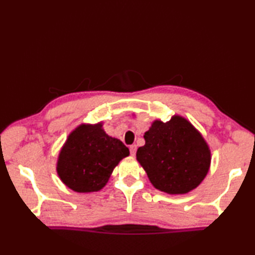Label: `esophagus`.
<instances>
[{
  "instance_id": "obj_1",
  "label": "esophagus",
  "mask_w": 255,
  "mask_h": 255,
  "mask_svg": "<svg viewBox=\"0 0 255 255\" xmlns=\"http://www.w3.org/2000/svg\"><path fill=\"white\" fill-rule=\"evenodd\" d=\"M136 148H137V146L135 144L129 146V150H130V155H132V156L136 154Z\"/></svg>"
}]
</instances>
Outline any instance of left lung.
<instances>
[{
    "mask_svg": "<svg viewBox=\"0 0 255 255\" xmlns=\"http://www.w3.org/2000/svg\"><path fill=\"white\" fill-rule=\"evenodd\" d=\"M144 138L136 157L155 188L172 195L187 193L205 179L209 148L188 120L179 116L169 123L156 120Z\"/></svg>",
    "mask_w": 255,
    "mask_h": 255,
    "instance_id": "obj_1",
    "label": "left lung"
}]
</instances>
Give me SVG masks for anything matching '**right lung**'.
<instances>
[{"instance_id": "1", "label": "right lung", "mask_w": 255, "mask_h": 255, "mask_svg": "<svg viewBox=\"0 0 255 255\" xmlns=\"http://www.w3.org/2000/svg\"><path fill=\"white\" fill-rule=\"evenodd\" d=\"M129 155L122 140L108 136L101 124L76 128L60 150L57 172L68 188L93 192L105 187L115 166Z\"/></svg>"}]
</instances>
